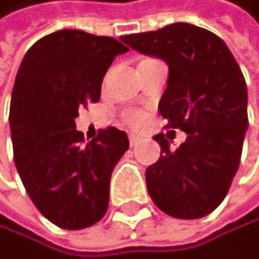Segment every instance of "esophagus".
Wrapping results in <instances>:
<instances>
[{"label":"esophagus","mask_w":259,"mask_h":259,"mask_svg":"<svg viewBox=\"0 0 259 259\" xmlns=\"http://www.w3.org/2000/svg\"><path fill=\"white\" fill-rule=\"evenodd\" d=\"M140 137L139 135H135V134H131L128 135V142H131V147H137V145L140 143Z\"/></svg>","instance_id":"34e87169"}]
</instances>
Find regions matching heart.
I'll use <instances>...</instances> for the list:
<instances>
[{
	"instance_id": "b5f03b06",
	"label": "heart",
	"mask_w": 259,
	"mask_h": 259,
	"mask_svg": "<svg viewBox=\"0 0 259 259\" xmlns=\"http://www.w3.org/2000/svg\"><path fill=\"white\" fill-rule=\"evenodd\" d=\"M142 120V116L139 114V112H131V114H127V122L131 124H139Z\"/></svg>"
}]
</instances>
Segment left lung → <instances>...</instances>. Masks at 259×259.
I'll return each instance as SVG.
<instances>
[{
	"mask_svg": "<svg viewBox=\"0 0 259 259\" xmlns=\"http://www.w3.org/2000/svg\"><path fill=\"white\" fill-rule=\"evenodd\" d=\"M125 45L169 67L158 104L169 128L187 140L177 150L158 134L159 159L147 167V189L155 205L179 219H198L226 198L239 169L248 128V93L243 74L218 35L192 24H170L156 32L122 36Z\"/></svg>",
	"mask_w": 259,
	"mask_h": 259,
	"instance_id": "left-lung-1",
	"label": "left lung"
}]
</instances>
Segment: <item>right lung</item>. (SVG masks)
<instances>
[{"label":"right lung","mask_w":259,"mask_h":259,"mask_svg":"<svg viewBox=\"0 0 259 259\" xmlns=\"http://www.w3.org/2000/svg\"><path fill=\"white\" fill-rule=\"evenodd\" d=\"M127 51L111 36L58 30L20 62L9 109L14 162L33 205L58 227L85 229L106 214L127 134L108 127L85 143L75 117L80 106L100 100L104 74Z\"/></svg>","instance_id":"add662e5"}]
</instances>
